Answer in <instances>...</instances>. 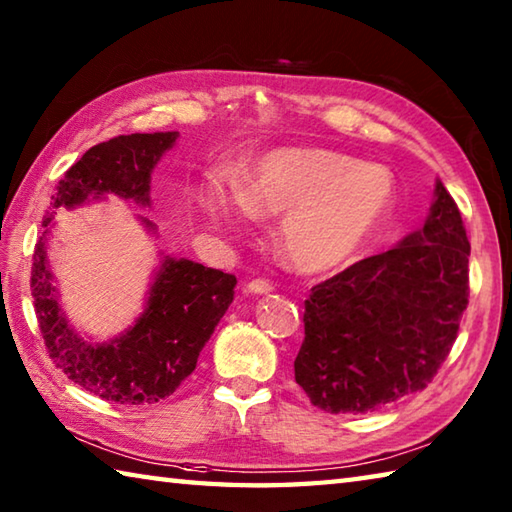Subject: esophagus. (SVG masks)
Returning a JSON list of instances; mask_svg holds the SVG:
<instances>
[{
	"instance_id": "34e87169",
	"label": "esophagus",
	"mask_w": 512,
	"mask_h": 512,
	"mask_svg": "<svg viewBox=\"0 0 512 512\" xmlns=\"http://www.w3.org/2000/svg\"><path fill=\"white\" fill-rule=\"evenodd\" d=\"M247 292L249 294H272L274 292V287H272V283H267V281H263V278H256V281H252V283H247Z\"/></svg>"
}]
</instances>
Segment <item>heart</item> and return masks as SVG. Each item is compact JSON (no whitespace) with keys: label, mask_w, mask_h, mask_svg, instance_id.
<instances>
[{"label":"heart","mask_w":512,"mask_h":512,"mask_svg":"<svg viewBox=\"0 0 512 512\" xmlns=\"http://www.w3.org/2000/svg\"><path fill=\"white\" fill-rule=\"evenodd\" d=\"M397 196L392 171L327 147H281L245 169L243 187L214 182L207 216L225 227L283 216L278 249L303 274L339 269L370 243Z\"/></svg>","instance_id":"obj_1"}]
</instances>
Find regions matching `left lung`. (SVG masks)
Segmentation results:
<instances>
[{
  "label": "left lung",
  "mask_w": 512,
  "mask_h": 512,
  "mask_svg": "<svg viewBox=\"0 0 512 512\" xmlns=\"http://www.w3.org/2000/svg\"><path fill=\"white\" fill-rule=\"evenodd\" d=\"M468 256L459 209L437 180L421 229L316 285L294 361L314 406L368 414L426 388L468 305Z\"/></svg>",
  "instance_id": "8db88e82"
}]
</instances>
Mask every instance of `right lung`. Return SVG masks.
<instances>
[{"instance_id":"right-lung-1","label":"right lung","mask_w":512,"mask_h":512,"mask_svg":"<svg viewBox=\"0 0 512 512\" xmlns=\"http://www.w3.org/2000/svg\"><path fill=\"white\" fill-rule=\"evenodd\" d=\"M178 136V131L131 133L86 151L51 196L46 231L33 254L31 287L48 354L73 383L122 406L158 403L196 370L202 347L234 301L236 276L160 252L140 316L118 336L95 343L66 318L46 249L60 209L109 196L151 207V173ZM138 218L149 234H158L156 223Z\"/></svg>"}]
</instances>
